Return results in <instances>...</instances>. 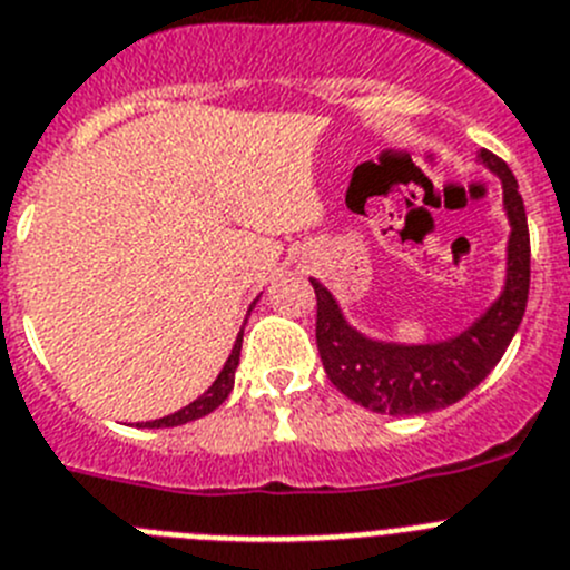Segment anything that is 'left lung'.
I'll use <instances>...</instances> for the list:
<instances>
[{
	"label": "left lung",
	"mask_w": 570,
	"mask_h": 570,
	"mask_svg": "<svg viewBox=\"0 0 570 570\" xmlns=\"http://www.w3.org/2000/svg\"><path fill=\"white\" fill-rule=\"evenodd\" d=\"M480 161L502 181V204L511 222L509 275L502 295L469 330L451 341L423 346L372 341L355 326H348L330 289L312 281L317 297L315 341L326 377L363 409L403 417L458 403L500 363L522 323L531 284L525 204L509 164L491 150H480Z\"/></svg>",
	"instance_id": "8db88e82"
}]
</instances>
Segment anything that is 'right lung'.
I'll use <instances>...</instances> for the list:
<instances>
[{"label":"right lung","mask_w":570,"mask_h":570,"mask_svg":"<svg viewBox=\"0 0 570 570\" xmlns=\"http://www.w3.org/2000/svg\"><path fill=\"white\" fill-rule=\"evenodd\" d=\"M240 341H244V330H240L238 337H235V346H233V352H229L227 363H224L222 374L215 377V383L202 394V397L193 400L189 406L178 409L176 414H167V417L150 420V423H141V425H145V429H173V425H184V423H189V420H198V417H204V414L215 412V409L222 406L224 400L229 397V392H233L235 368H238V357H240Z\"/></svg>","instance_id":"right-lung-1"}]
</instances>
